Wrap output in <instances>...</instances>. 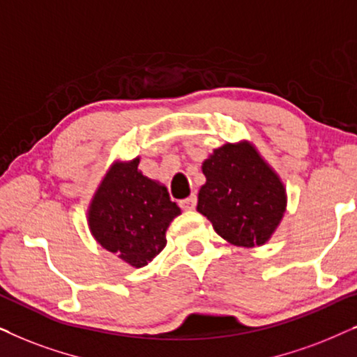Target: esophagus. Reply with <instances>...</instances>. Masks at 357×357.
Instances as JSON below:
<instances>
[{
	"label": "esophagus",
	"instance_id": "34e87169",
	"mask_svg": "<svg viewBox=\"0 0 357 357\" xmlns=\"http://www.w3.org/2000/svg\"><path fill=\"white\" fill-rule=\"evenodd\" d=\"M196 204H197V197H196V194H192V196L179 201V207H181L183 211H194V208H196Z\"/></svg>",
	"mask_w": 357,
	"mask_h": 357
}]
</instances>
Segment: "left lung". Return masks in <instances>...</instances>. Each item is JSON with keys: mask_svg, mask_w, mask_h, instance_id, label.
<instances>
[{"mask_svg": "<svg viewBox=\"0 0 357 357\" xmlns=\"http://www.w3.org/2000/svg\"><path fill=\"white\" fill-rule=\"evenodd\" d=\"M207 181L197 211L222 238L238 246L263 245L286 208L281 179L248 144H227L204 161Z\"/></svg>", "mask_w": 357, "mask_h": 357, "instance_id": "8db88e82", "label": "left lung"}]
</instances>
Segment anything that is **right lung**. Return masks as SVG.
Instances as JSON below:
<instances>
[{
    "mask_svg": "<svg viewBox=\"0 0 357 357\" xmlns=\"http://www.w3.org/2000/svg\"><path fill=\"white\" fill-rule=\"evenodd\" d=\"M137 168L139 158L112 166L93 199L89 227L107 251L142 268L165 248L166 228L181 208Z\"/></svg>",
    "mask_w": 357,
    "mask_h": 357,
    "instance_id": "1",
    "label": "right lung"
}]
</instances>
